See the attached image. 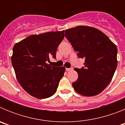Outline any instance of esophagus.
Instances as JSON below:
<instances>
[{"label": "esophagus", "instance_id": "1", "mask_svg": "<svg viewBox=\"0 0 125 125\" xmlns=\"http://www.w3.org/2000/svg\"><path fill=\"white\" fill-rule=\"evenodd\" d=\"M66 70L67 71H71L73 70V68H66Z\"/></svg>", "mask_w": 125, "mask_h": 125}]
</instances>
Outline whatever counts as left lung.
Instances as JSON below:
<instances>
[{
  "instance_id": "left-lung-1",
  "label": "left lung",
  "mask_w": 125,
  "mask_h": 125,
  "mask_svg": "<svg viewBox=\"0 0 125 125\" xmlns=\"http://www.w3.org/2000/svg\"><path fill=\"white\" fill-rule=\"evenodd\" d=\"M65 37L84 59V67L75 68L78 79L73 83L77 93L93 96L102 92L109 84L117 67V47L100 30L79 25L65 31Z\"/></svg>"
}]
</instances>
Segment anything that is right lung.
<instances>
[{"label":"right lung","mask_w":125,"mask_h":125,"mask_svg":"<svg viewBox=\"0 0 125 125\" xmlns=\"http://www.w3.org/2000/svg\"><path fill=\"white\" fill-rule=\"evenodd\" d=\"M64 31L31 35L14 45L11 57L17 81L27 93L38 99L52 96L64 76L65 68L46 63L56 58Z\"/></svg>","instance_id":"right-lung-1"}]
</instances>
